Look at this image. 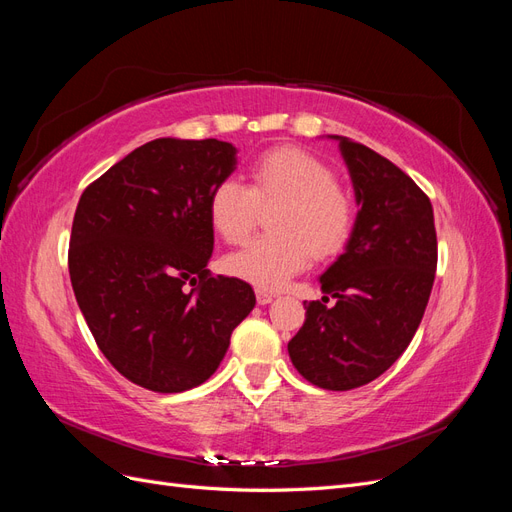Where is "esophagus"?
<instances>
[{
    "label": "esophagus",
    "instance_id": "34e87169",
    "mask_svg": "<svg viewBox=\"0 0 512 512\" xmlns=\"http://www.w3.org/2000/svg\"><path fill=\"white\" fill-rule=\"evenodd\" d=\"M273 297H275V294H273V292H269V290H262V288H258V290H256V299H258V303H260V305H267V303H271V301H273Z\"/></svg>",
    "mask_w": 512,
    "mask_h": 512
}]
</instances>
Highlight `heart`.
I'll return each mask as SVG.
<instances>
[{"label":"heart","mask_w":512,"mask_h":512,"mask_svg":"<svg viewBox=\"0 0 512 512\" xmlns=\"http://www.w3.org/2000/svg\"><path fill=\"white\" fill-rule=\"evenodd\" d=\"M273 205H280L271 215L275 232L226 260L232 275L258 288H282L309 265L312 254L337 256L356 226V205L339 188L335 170L297 147L262 153L250 166V188L222 179L209 196V222L222 241L239 245L256 228L260 207Z\"/></svg>","instance_id":"heart-1"}]
</instances>
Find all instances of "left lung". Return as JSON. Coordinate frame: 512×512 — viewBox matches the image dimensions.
<instances>
[{
	"label": "left lung",
	"mask_w": 512,
	"mask_h": 512,
	"mask_svg": "<svg viewBox=\"0 0 512 512\" xmlns=\"http://www.w3.org/2000/svg\"><path fill=\"white\" fill-rule=\"evenodd\" d=\"M333 138L361 209L346 252L320 277L322 301H303L305 322L288 354L307 382L350 391L382 376L412 342L436 277L438 239L429 196L404 170Z\"/></svg>",
	"instance_id": "1"
}]
</instances>
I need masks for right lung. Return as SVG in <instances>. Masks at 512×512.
Returning <instances> with one entry per match:
<instances>
[{
	"label": "right lung",
	"instance_id": "obj_1",
	"mask_svg": "<svg viewBox=\"0 0 512 512\" xmlns=\"http://www.w3.org/2000/svg\"><path fill=\"white\" fill-rule=\"evenodd\" d=\"M235 162L215 138H156L89 183L76 207L74 297L108 363L147 391L211 378L256 305L250 284L207 269L209 196Z\"/></svg>",
	"mask_w": 512,
	"mask_h": 512
}]
</instances>
